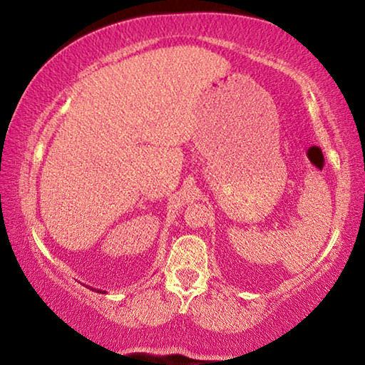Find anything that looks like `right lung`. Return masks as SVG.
Instances as JSON below:
<instances>
[{"instance_id": "1", "label": "right lung", "mask_w": 365, "mask_h": 365, "mask_svg": "<svg viewBox=\"0 0 365 365\" xmlns=\"http://www.w3.org/2000/svg\"><path fill=\"white\" fill-rule=\"evenodd\" d=\"M90 289H95V292H98V293H106V292H103V289H96V288H90Z\"/></svg>"}]
</instances>
